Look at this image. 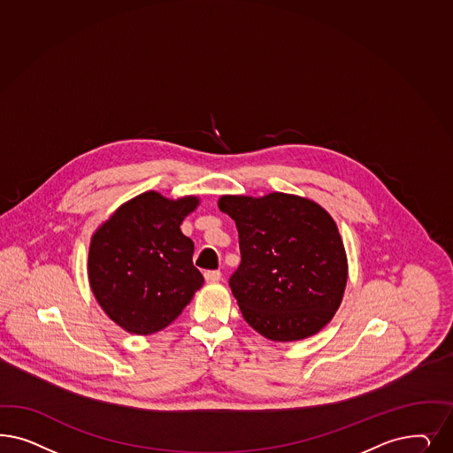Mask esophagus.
<instances>
[{"label":"esophagus","mask_w":453,"mask_h":453,"mask_svg":"<svg viewBox=\"0 0 453 453\" xmlns=\"http://www.w3.org/2000/svg\"><path fill=\"white\" fill-rule=\"evenodd\" d=\"M219 278H221V273H219V270L204 272V280H206V283H217V281H219Z\"/></svg>","instance_id":"1"}]
</instances>
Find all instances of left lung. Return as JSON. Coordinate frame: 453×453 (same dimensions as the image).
I'll list each match as a JSON object with an SVG mask.
<instances>
[{"label": "left lung", "mask_w": 453, "mask_h": 453, "mask_svg": "<svg viewBox=\"0 0 453 453\" xmlns=\"http://www.w3.org/2000/svg\"><path fill=\"white\" fill-rule=\"evenodd\" d=\"M219 208L238 230L242 263L230 287L245 321L272 342L319 334L349 278L335 219L317 202L280 191L223 195Z\"/></svg>", "instance_id": "1"}]
</instances>
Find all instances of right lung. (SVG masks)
Masks as SVG:
<instances>
[{
    "mask_svg": "<svg viewBox=\"0 0 453 453\" xmlns=\"http://www.w3.org/2000/svg\"><path fill=\"white\" fill-rule=\"evenodd\" d=\"M200 198L145 191L119 204L91 236L88 280L98 305L119 328L151 335L178 319L203 285L193 242L180 225Z\"/></svg>",
    "mask_w": 453,
    "mask_h": 453,
    "instance_id": "add662e5",
    "label": "right lung"
}]
</instances>
